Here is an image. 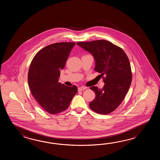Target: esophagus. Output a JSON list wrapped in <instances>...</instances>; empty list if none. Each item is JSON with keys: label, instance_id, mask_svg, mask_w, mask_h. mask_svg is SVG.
Listing matches in <instances>:
<instances>
[{"label": "esophagus", "instance_id": "34e87169", "mask_svg": "<svg viewBox=\"0 0 160 160\" xmlns=\"http://www.w3.org/2000/svg\"><path fill=\"white\" fill-rule=\"evenodd\" d=\"M86 88V87H83V86L79 87V88H78V91H83V90H85Z\"/></svg>", "mask_w": 160, "mask_h": 160}]
</instances>
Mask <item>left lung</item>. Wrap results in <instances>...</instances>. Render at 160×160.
I'll return each mask as SVG.
<instances>
[{
	"label": "left lung",
	"mask_w": 160,
	"mask_h": 160,
	"mask_svg": "<svg viewBox=\"0 0 160 160\" xmlns=\"http://www.w3.org/2000/svg\"><path fill=\"white\" fill-rule=\"evenodd\" d=\"M77 44L94 58V70L101 74L105 85L102 89L92 86L95 98L90 109L101 114H108L121 103L132 80L129 60L122 49L106 40L79 42Z\"/></svg>",
	"instance_id": "left-lung-1"
}]
</instances>
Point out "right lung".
<instances>
[{"mask_svg": "<svg viewBox=\"0 0 160 160\" xmlns=\"http://www.w3.org/2000/svg\"><path fill=\"white\" fill-rule=\"evenodd\" d=\"M74 42H59L43 48L35 55L28 73L31 92L39 105L51 114H56L68 108L78 88L68 87L59 82L60 70L66 62Z\"/></svg>", "mask_w": 160, "mask_h": 160, "instance_id": "1", "label": "right lung"}]
</instances>
